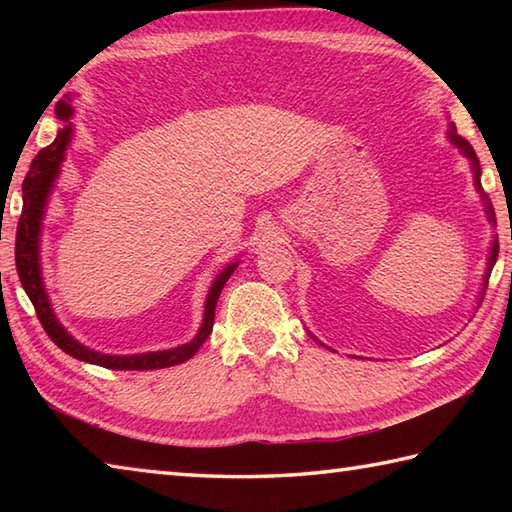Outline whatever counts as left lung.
<instances>
[{
  "label": "left lung",
  "instance_id": "obj_1",
  "mask_svg": "<svg viewBox=\"0 0 512 512\" xmlns=\"http://www.w3.org/2000/svg\"><path fill=\"white\" fill-rule=\"evenodd\" d=\"M449 138H451V143L458 147L462 154L471 160V165H473V171H475V184H477V191L482 193V200H484V204H486V213H488V220L491 222H495V211H493V206L488 204V198H486V193H484V189H482V184H480V160H477V156H475V151H473V147L469 145V140L466 138H462V136H458L455 134V129L451 127V132H449ZM497 253H499V242L495 239L493 242V248H491V257H488V268H486V277H484V286L488 284V277H491V270H493V266H495V262H497Z\"/></svg>",
  "mask_w": 512,
  "mask_h": 512
}]
</instances>
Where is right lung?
I'll return each instance as SVG.
<instances>
[{"label":"right lung","instance_id":"add662e5","mask_svg":"<svg viewBox=\"0 0 512 512\" xmlns=\"http://www.w3.org/2000/svg\"><path fill=\"white\" fill-rule=\"evenodd\" d=\"M57 116L63 118V121H68V118L72 116L70 99L57 103ZM70 138H72V125H65V129H61L57 138H54L48 147H43L39 154L32 158L30 169L24 178V187H21L24 189V209H21V217L17 224L15 264H17V275H19L21 286H24L26 295L32 301V306H35L39 323L43 325V330H46L50 339L54 341V345H59L65 354L79 358V361L101 365L107 369H132L134 372V369H162V367H171V365L189 361V358L200 350V345L206 341V336L211 334L217 299H220V292H222L224 284L228 281V277L233 275V270L237 268L239 262L228 264L213 281L209 297H206L204 323H202L198 336H195V339L189 341L187 345L173 347V350L136 354V356L99 354V352L90 350V347L81 345L79 341H74L72 336L63 330V325L57 321V317H54L46 290H43L41 270H39V233H41V217H43V209H46L48 193L52 189L54 178H57Z\"/></svg>","mask_w":512,"mask_h":512}]
</instances>
